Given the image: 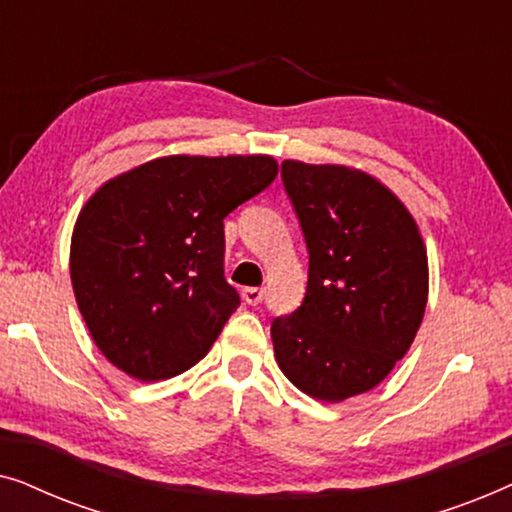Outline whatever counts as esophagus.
<instances>
[{"instance_id": "1", "label": "esophagus", "mask_w": 512, "mask_h": 512, "mask_svg": "<svg viewBox=\"0 0 512 512\" xmlns=\"http://www.w3.org/2000/svg\"><path fill=\"white\" fill-rule=\"evenodd\" d=\"M242 298L247 305H258L263 300V289H258V286H247V289H242Z\"/></svg>"}]
</instances>
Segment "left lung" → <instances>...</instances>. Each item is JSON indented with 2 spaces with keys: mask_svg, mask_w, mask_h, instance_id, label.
<instances>
[{
  "mask_svg": "<svg viewBox=\"0 0 512 512\" xmlns=\"http://www.w3.org/2000/svg\"><path fill=\"white\" fill-rule=\"evenodd\" d=\"M310 272L303 305L272 321L277 366L324 403L366 394L403 359L429 300V256L410 209L373 174L284 160Z\"/></svg>",
  "mask_w": 512,
  "mask_h": 512,
  "instance_id": "1",
  "label": "left lung"
}]
</instances>
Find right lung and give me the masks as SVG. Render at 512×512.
Instances as JSON below:
<instances>
[{
	"mask_svg": "<svg viewBox=\"0 0 512 512\" xmlns=\"http://www.w3.org/2000/svg\"><path fill=\"white\" fill-rule=\"evenodd\" d=\"M277 172L263 153H177L130 167L90 195L74 223L69 275L111 366L156 382L209 352L240 305L223 277V219Z\"/></svg>",
	"mask_w": 512,
	"mask_h": 512,
	"instance_id": "add662e5",
	"label": "right lung"
}]
</instances>
